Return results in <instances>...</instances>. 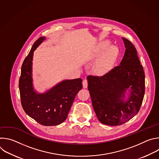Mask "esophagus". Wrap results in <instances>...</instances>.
Wrapping results in <instances>:
<instances>
[{"mask_svg":"<svg viewBox=\"0 0 159 159\" xmlns=\"http://www.w3.org/2000/svg\"><path fill=\"white\" fill-rule=\"evenodd\" d=\"M82 84H83V87L84 88H87V85H88V81L87 79H84L82 82Z\"/></svg>","mask_w":159,"mask_h":159,"instance_id":"1","label":"esophagus"}]
</instances>
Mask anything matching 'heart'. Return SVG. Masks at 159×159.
<instances>
[{"mask_svg":"<svg viewBox=\"0 0 159 159\" xmlns=\"http://www.w3.org/2000/svg\"><path fill=\"white\" fill-rule=\"evenodd\" d=\"M109 42L107 41L100 43L96 47L93 55V57L97 58L104 52L94 66V71L99 74H103L108 72L116 60L118 54L117 47L113 45L109 47Z\"/></svg>","mask_w":159,"mask_h":159,"instance_id":"1","label":"heart"}]
</instances>
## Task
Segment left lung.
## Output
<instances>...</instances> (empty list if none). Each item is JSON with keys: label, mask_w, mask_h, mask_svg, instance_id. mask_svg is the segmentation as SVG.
<instances>
[{"label": "left lung", "mask_w": 159, "mask_h": 159, "mask_svg": "<svg viewBox=\"0 0 159 159\" xmlns=\"http://www.w3.org/2000/svg\"><path fill=\"white\" fill-rule=\"evenodd\" d=\"M126 51L120 65L102 76L89 75L88 89L99 121L117 126L130 120L139 112L145 94V73L133 43L123 38ZM130 89L129 99L123 98Z\"/></svg>", "instance_id": "left-lung-1"}]
</instances>
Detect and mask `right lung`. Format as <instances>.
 <instances>
[{"label": "right lung", "instance_id": "add662e5", "mask_svg": "<svg viewBox=\"0 0 159 159\" xmlns=\"http://www.w3.org/2000/svg\"><path fill=\"white\" fill-rule=\"evenodd\" d=\"M45 39L39 38L22 63L19 88L21 105L26 114L44 126H55L63 123L77 94L82 88V79L64 80L44 94H37L32 85L33 52Z\"/></svg>", "mask_w": 159, "mask_h": 159}]
</instances>
